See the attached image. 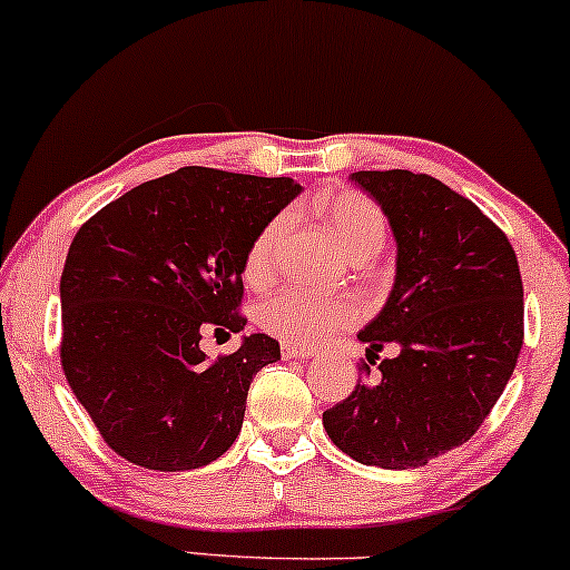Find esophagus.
I'll list each match as a JSON object with an SVG mask.
<instances>
[{
    "mask_svg": "<svg viewBox=\"0 0 570 570\" xmlns=\"http://www.w3.org/2000/svg\"><path fill=\"white\" fill-rule=\"evenodd\" d=\"M281 355H284L286 360H307V357H313V350L302 347V344L284 342L281 344Z\"/></svg>",
    "mask_w": 570,
    "mask_h": 570,
    "instance_id": "obj_1",
    "label": "esophagus"
}]
</instances>
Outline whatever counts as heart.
<instances>
[{
  "instance_id": "heart-1",
  "label": "heart",
  "mask_w": 570,
  "mask_h": 570,
  "mask_svg": "<svg viewBox=\"0 0 570 570\" xmlns=\"http://www.w3.org/2000/svg\"><path fill=\"white\" fill-rule=\"evenodd\" d=\"M323 218L338 249L352 257L360 249H379L384 242V215L371 199L342 191L323 205ZM289 215L281 213L261 228L244 255V278L249 284L268 281L276 247L286 232ZM257 326L284 342L313 347L326 342L338 328L357 321V305L350 297H315L297 289H281L265 297L255 309Z\"/></svg>"
}]
</instances>
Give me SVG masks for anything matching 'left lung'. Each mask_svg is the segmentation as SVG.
Instances as JSON below:
<instances>
[{
	"instance_id": "obj_1",
	"label": "left lung",
	"mask_w": 570,
	"mask_h": 570,
	"mask_svg": "<svg viewBox=\"0 0 570 570\" xmlns=\"http://www.w3.org/2000/svg\"><path fill=\"white\" fill-rule=\"evenodd\" d=\"M397 239V276L360 342L373 384L323 413L331 442L363 465L421 468L476 434L523 344V281L508 236L426 173L357 170Z\"/></svg>"
}]
</instances>
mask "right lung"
I'll list each match as a JSON object with an SVG mask.
<instances>
[{
  "label": "right lung",
  "instance_id": "1",
  "mask_svg": "<svg viewBox=\"0 0 570 570\" xmlns=\"http://www.w3.org/2000/svg\"><path fill=\"white\" fill-rule=\"evenodd\" d=\"M302 191L189 165L126 191L78 228L60 278V363L110 450L191 471L236 442L252 376L281 360L268 334L207 360V331L239 334L244 255Z\"/></svg>",
  "mask_w": 570,
  "mask_h": 570
}]
</instances>
